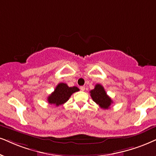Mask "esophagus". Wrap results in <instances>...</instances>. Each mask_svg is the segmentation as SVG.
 <instances>
[{
    "label": "esophagus",
    "mask_w": 156,
    "mask_h": 156,
    "mask_svg": "<svg viewBox=\"0 0 156 156\" xmlns=\"http://www.w3.org/2000/svg\"><path fill=\"white\" fill-rule=\"evenodd\" d=\"M80 89L82 90V91H83V90H85V86H80Z\"/></svg>",
    "instance_id": "esophagus-1"
}]
</instances>
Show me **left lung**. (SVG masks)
<instances>
[{
	"instance_id": "left-lung-1",
	"label": "left lung",
	"mask_w": 156,
	"mask_h": 156,
	"mask_svg": "<svg viewBox=\"0 0 156 156\" xmlns=\"http://www.w3.org/2000/svg\"><path fill=\"white\" fill-rule=\"evenodd\" d=\"M90 96L94 102L102 109H108L113 103L112 98L106 94L103 86L101 84H96L95 88L90 91Z\"/></svg>"
}]
</instances>
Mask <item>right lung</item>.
<instances>
[{"mask_svg":"<svg viewBox=\"0 0 156 156\" xmlns=\"http://www.w3.org/2000/svg\"><path fill=\"white\" fill-rule=\"evenodd\" d=\"M79 88L76 86L69 87L66 83H60L56 86L54 91L47 98L49 104L58 106L66 103L73 93L78 91Z\"/></svg>","mask_w":156,"mask_h":156,"instance_id":"right-lung-1","label":"right lung"}]
</instances>
